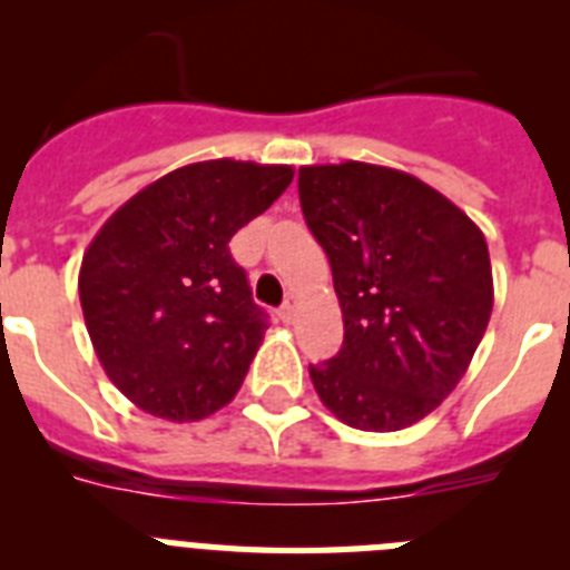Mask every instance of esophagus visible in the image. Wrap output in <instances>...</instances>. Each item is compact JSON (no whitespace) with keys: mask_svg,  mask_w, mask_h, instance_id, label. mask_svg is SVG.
Here are the masks:
<instances>
[{"mask_svg":"<svg viewBox=\"0 0 570 570\" xmlns=\"http://www.w3.org/2000/svg\"><path fill=\"white\" fill-rule=\"evenodd\" d=\"M296 305H299V302H296V296H288V299H285V305H282V308H279L282 322H294Z\"/></svg>","mask_w":570,"mask_h":570,"instance_id":"esophagus-1","label":"esophagus"}]
</instances>
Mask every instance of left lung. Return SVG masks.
Masks as SVG:
<instances>
[{
  "label": "left lung",
  "mask_w": 570,
  "mask_h": 570,
  "mask_svg": "<svg viewBox=\"0 0 570 570\" xmlns=\"http://www.w3.org/2000/svg\"><path fill=\"white\" fill-rule=\"evenodd\" d=\"M299 203L345 322L340 354L308 367L322 405L360 431L425 420L491 320L485 236L416 176L354 159L299 168Z\"/></svg>",
  "instance_id": "8db88e82"
}]
</instances>
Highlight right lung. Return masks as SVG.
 Here are the masks:
<instances>
[{
  "instance_id": "obj_1",
  "label": "right lung",
  "mask_w": 570,
  "mask_h": 570,
  "mask_svg": "<svg viewBox=\"0 0 570 570\" xmlns=\"http://www.w3.org/2000/svg\"><path fill=\"white\" fill-rule=\"evenodd\" d=\"M291 179V165H185L130 196L90 239L79 268L85 325L108 380L145 414L194 422L236 396L268 322L228 242Z\"/></svg>"
}]
</instances>
